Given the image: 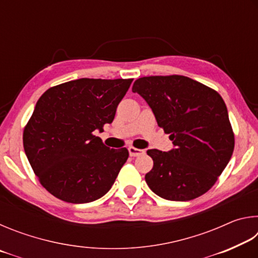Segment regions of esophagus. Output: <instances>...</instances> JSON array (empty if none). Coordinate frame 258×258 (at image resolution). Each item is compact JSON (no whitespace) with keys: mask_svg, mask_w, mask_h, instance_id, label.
<instances>
[{"mask_svg":"<svg viewBox=\"0 0 258 258\" xmlns=\"http://www.w3.org/2000/svg\"><path fill=\"white\" fill-rule=\"evenodd\" d=\"M128 152H130V156L131 157H139L145 154V150L142 149H138V148H134V147H130L128 148Z\"/></svg>","mask_w":258,"mask_h":258,"instance_id":"obj_1","label":"esophagus"}]
</instances>
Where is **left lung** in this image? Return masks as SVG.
<instances>
[{"mask_svg":"<svg viewBox=\"0 0 258 258\" xmlns=\"http://www.w3.org/2000/svg\"><path fill=\"white\" fill-rule=\"evenodd\" d=\"M132 91L149 104L174 148L147 151L154 167L146 182L159 197L187 202L215 184L234 149L223 99L216 91L181 75L141 77Z\"/></svg>","mask_w":258,"mask_h":258,"instance_id":"left-lung-1","label":"left lung"}]
</instances>
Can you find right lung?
<instances>
[{
    "mask_svg": "<svg viewBox=\"0 0 258 258\" xmlns=\"http://www.w3.org/2000/svg\"><path fill=\"white\" fill-rule=\"evenodd\" d=\"M133 80L80 78L43 93L24 131V149L41 184L58 199L85 204L110 190L128 150L95 137L111 124Z\"/></svg>",
    "mask_w": 258,
    "mask_h": 258,
    "instance_id": "right-lung-1",
    "label": "right lung"
}]
</instances>
